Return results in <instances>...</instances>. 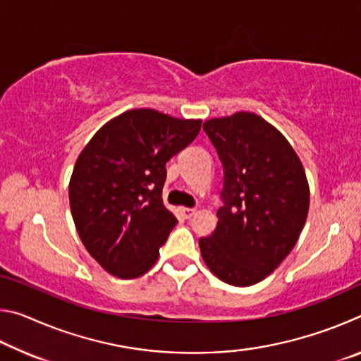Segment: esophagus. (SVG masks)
I'll list each match as a JSON object with an SVG mask.
<instances>
[{
    "mask_svg": "<svg viewBox=\"0 0 361 361\" xmlns=\"http://www.w3.org/2000/svg\"><path fill=\"white\" fill-rule=\"evenodd\" d=\"M195 213V209H188V207H183L181 209V215L185 219H189Z\"/></svg>",
    "mask_w": 361,
    "mask_h": 361,
    "instance_id": "esophagus-1",
    "label": "esophagus"
}]
</instances>
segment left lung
Wrapping results in <instances>:
<instances>
[{
	"label": "left lung",
	"instance_id": "8db88e82",
	"mask_svg": "<svg viewBox=\"0 0 361 361\" xmlns=\"http://www.w3.org/2000/svg\"><path fill=\"white\" fill-rule=\"evenodd\" d=\"M223 164L216 229L199 240L205 264L224 283L250 286L276 271L296 245L309 212V183L282 133L239 111L204 122Z\"/></svg>",
	"mask_w": 361,
	"mask_h": 361
}]
</instances>
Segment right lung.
<instances>
[{"instance_id":"add662e5","label":"right lung","mask_w":361,"mask_h":361,"mask_svg":"<svg viewBox=\"0 0 361 361\" xmlns=\"http://www.w3.org/2000/svg\"><path fill=\"white\" fill-rule=\"evenodd\" d=\"M200 126V119L130 109L106 122L79 154L71 215L85 250L111 276L137 279L154 266L176 224L162 202L166 164Z\"/></svg>"}]
</instances>
